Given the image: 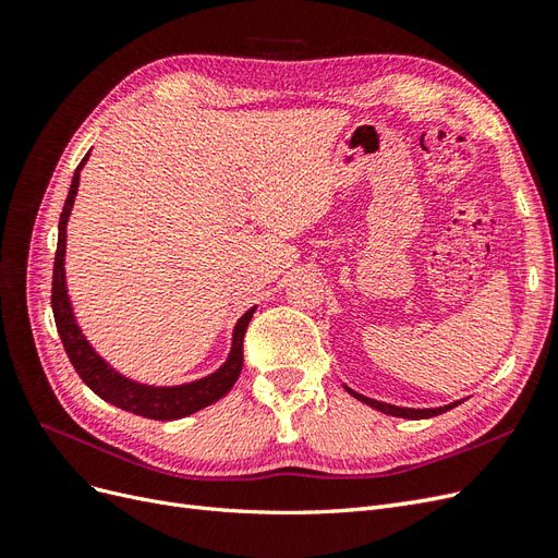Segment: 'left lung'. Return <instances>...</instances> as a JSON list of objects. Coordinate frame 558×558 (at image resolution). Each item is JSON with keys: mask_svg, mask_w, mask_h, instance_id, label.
<instances>
[{"mask_svg": "<svg viewBox=\"0 0 558 558\" xmlns=\"http://www.w3.org/2000/svg\"><path fill=\"white\" fill-rule=\"evenodd\" d=\"M347 391L356 398V400H361V402H365V404H369V408H375V410H379V412H384V414H391V416H402V418H428V416H437V414H442V412H449L451 408H456V404H461V400H456V402H451V404H445V408H433V410H414V408H396V404H388V402H379V400H373V398H365V396H361V393H356V391H351L349 386H344Z\"/></svg>", "mask_w": 558, "mask_h": 558, "instance_id": "1", "label": "left lung"}]
</instances>
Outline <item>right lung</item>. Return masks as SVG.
Wrapping results in <instances>:
<instances>
[{"mask_svg":"<svg viewBox=\"0 0 558 558\" xmlns=\"http://www.w3.org/2000/svg\"><path fill=\"white\" fill-rule=\"evenodd\" d=\"M88 156L90 154H86V158H83L81 165L76 167L72 185H70V195L64 199L60 226H58V251H56V265H53V295H50V305H53V316H56V326H58L62 347L66 351V356H70L78 377L83 379V384L90 386V391H95L102 400L116 404V408L146 416V418H156V421H172V418L195 414L202 408H207V404L221 400L234 386V381H238L242 373V363H244V353H242L244 332L256 307H251L238 320V326L232 330V347L226 363L207 377L189 381V384H179V386H148V384L128 379L118 373V369H113L90 347L86 335L81 332L70 295H66V279H64L66 221H70V214L78 193L81 170L83 165L88 162Z\"/></svg>","mask_w":558,"mask_h":558,"instance_id":"1","label":"right lung"}]
</instances>
